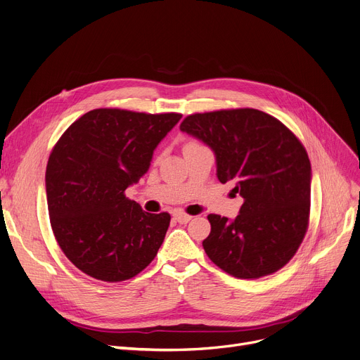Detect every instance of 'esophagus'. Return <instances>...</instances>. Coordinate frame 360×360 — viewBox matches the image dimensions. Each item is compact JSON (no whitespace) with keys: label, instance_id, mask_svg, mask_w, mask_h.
I'll use <instances>...</instances> for the list:
<instances>
[{"label":"esophagus","instance_id":"1","mask_svg":"<svg viewBox=\"0 0 360 360\" xmlns=\"http://www.w3.org/2000/svg\"><path fill=\"white\" fill-rule=\"evenodd\" d=\"M173 217H174V219H176L177 222H180V224H186V222H189V221L192 219V215L186 214V212H183V211H176Z\"/></svg>","mask_w":360,"mask_h":360}]
</instances>
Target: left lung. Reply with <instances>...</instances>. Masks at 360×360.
Listing matches in <instances>:
<instances>
[{
  "label": "left lung",
  "instance_id": "1",
  "mask_svg": "<svg viewBox=\"0 0 360 360\" xmlns=\"http://www.w3.org/2000/svg\"><path fill=\"white\" fill-rule=\"evenodd\" d=\"M180 130L215 153L217 177L233 180L243 205L230 221L210 214L202 242L208 258L237 278L281 269L297 252L309 224L311 161L280 120L253 108L187 115Z\"/></svg>",
  "mask_w": 360,
  "mask_h": 360
}]
</instances>
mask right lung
<instances>
[{
  "label": "right lung",
  "instance_id": "add662e5",
  "mask_svg": "<svg viewBox=\"0 0 360 360\" xmlns=\"http://www.w3.org/2000/svg\"><path fill=\"white\" fill-rule=\"evenodd\" d=\"M181 114L98 108L68 127L51 152L45 186L51 227L67 259L101 281L138 276L155 258L169 214L126 198Z\"/></svg>",
  "mask_w": 360,
  "mask_h": 360
}]
</instances>
